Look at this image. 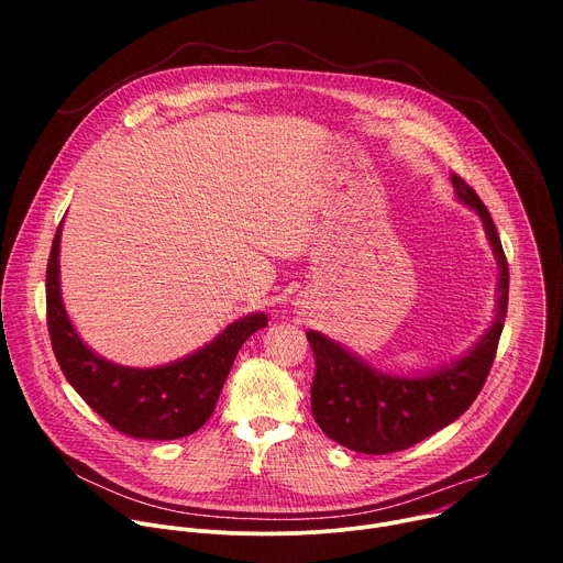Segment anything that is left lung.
Here are the masks:
<instances>
[{
  "label": "left lung",
  "instance_id": "8db88e82",
  "mask_svg": "<svg viewBox=\"0 0 563 563\" xmlns=\"http://www.w3.org/2000/svg\"><path fill=\"white\" fill-rule=\"evenodd\" d=\"M452 187L456 198L478 213L497 258V316L465 356L423 376L378 372L341 343L309 330L307 341L316 358L311 415L330 439L354 452L389 454L428 439L472 406L490 374L508 311V261L486 205L456 174Z\"/></svg>",
  "mask_w": 563,
  "mask_h": 563
}]
</instances>
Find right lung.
Here are the masks:
<instances>
[{
  "label": "right lung",
  "mask_w": 563,
  "mask_h": 563,
  "mask_svg": "<svg viewBox=\"0 0 563 563\" xmlns=\"http://www.w3.org/2000/svg\"><path fill=\"white\" fill-rule=\"evenodd\" d=\"M62 222L46 267V323L66 380L93 412L126 437L174 441L194 434L213 415L238 350L254 332L267 328V316L258 311L233 320L209 345L169 365H115L79 339L64 309L59 289Z\"/></svg>",
  "instance_id": "1"
}]
</instances>
